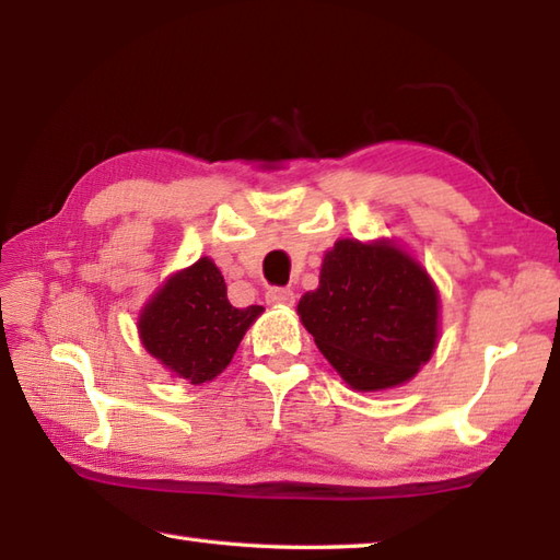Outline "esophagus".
I'll return each instance as SVG.
<instances>
[{
    "instance_id": "1",
    "label": "esophagus",
    "mask_w": 560,
    "mask_h": 560,
    "mask_svg": "<svg viewBox=\"0 0 560 560\" xmlns=\"http://www.w3.org/2000/svg\"><path fill=\"white\" fill-rule=\"evenodd\" d=\"M265 301L269 305H291L295 301V295L291 289H281V287H271L265 293Z\"/></svg>"
}]
</instances>
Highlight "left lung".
Instances as JSON below:
<instances>
[{
  "label": "left lung",
  "mask_w": 560,
  "mask_h": 560,
  "mask_svg": "<svg viewBox=\"0 0 560 560\" xmlns=\"http://www.w3.org/2000/svg\"><path fill=\"white\" fill-rule=\"evenodd\" d=\"M438 291L425 269L389 241H337L319 287L299 303L305 329L359 392L404 385L438 343Z\"/></svg>",
  "instance_id": "1"
}]
</instances>
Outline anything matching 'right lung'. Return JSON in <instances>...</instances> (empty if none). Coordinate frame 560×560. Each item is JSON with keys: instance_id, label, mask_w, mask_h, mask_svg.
I'll return each instance as SVG.
<instances>
[{"instance_id": "right-lung-1", "label": "right lung", "mask_w": 560, "mask_h": 560, "mask_svg": "<svg viewBox=\"0 0 560 560\" xmlns=\"http://www.w3.org/2000/svg\"><path fill=\"white\" fill-rule=\"evenodd\" d=\"M261 313V305L233 307L219 267L201 257L153 293L139 315V337L175 377L201 385L225 371Z\"/></svg>"}]
</instances>
